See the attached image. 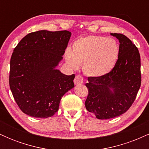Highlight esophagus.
I'll use <instances>...</instances> for the list:
<instances>
[{"label":"esophagus","mask_w":149,"mask_h":149,"mask_svg":"<svg viewBox=\"0 0 149 149\" xmlns=\"http://www.w3.org/2000/svg\"><path fill=\"white\" fill-rule=\"evenodd\" d=\"M74 83L76 85H81L83 83V77L80 75H77V76L75 77L74 79Z\"/></svg>","instance_id":"esophagus-1"}]
</instances>
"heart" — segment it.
I'll use <instances>...</instances> for the list:
<instances>
[{"label": "heart", "mask_w": 149, "mask_h": 149, "mask_svg": "<svg viewBox=\"0 0 149 149\" xmlns=\"http://www.w3.org/2000/svg\"><path fill=\"white\" fill-rule=\"evenodd\" d=\"M119 56L115 39L99 36L80 38L73 42L72 50L66 49L65 59L71 69L83 64V71L92 77L107 74L113 69Z\"/></svg>", "instance_id": "obj_1"}]
</instances>
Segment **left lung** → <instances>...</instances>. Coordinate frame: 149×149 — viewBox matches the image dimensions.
<instances>
[{"label": "left lung", "mask_w": 149, "mask_h": 149, "mask_svg": "<svg viewBox=\"0 0 149 149\" xmlns=\"http://www.w3.org/2000/svg\"><path fill=\"white\" fill-rule=\"evenodd\" d=\"M118 39L119 56L111 71L100 77H89L85 102L97 118L110 119L125 113L136 99L141 86V59L137 47L127 36L111 33Z\"/></svg>", "instance_id": "obj_1"}]
</instances>
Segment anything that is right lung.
Wrapping results in <instances>:
<instances>
[{
	"instance_id": "1",
	"label": "right lung",
	"mask_w": 149,
	"mask_h": 149,
	"mask_svg": "<svg viewBox=\"0 0 149 149\" xmlns=\"http://www.w3.org/2000/svg\"><path fill=\"white\" fill-rule=\"evenodd\" d=\"M71 33L41 30L27 34L10 59V88L22 111L46 118L57 112L61 97L74 88L75 75L56 69L63 59Z\"/></svg>"
}]
</instances>
